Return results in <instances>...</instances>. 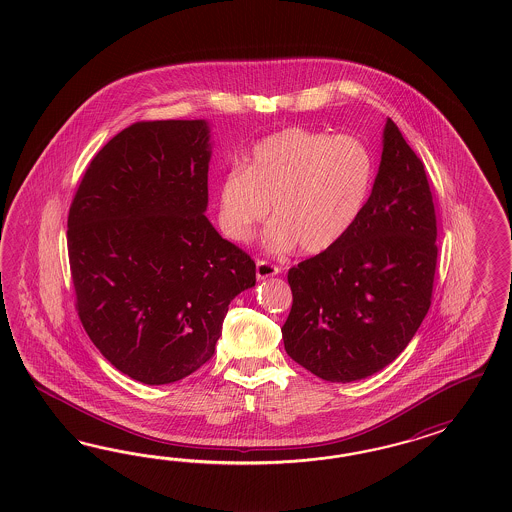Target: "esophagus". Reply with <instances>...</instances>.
Here are the masks:
<instances>
[{
  "label": "esophagus",
  "instance_id": "esophagus-1",
  "mask_svg": "<svg viewBox=\"0 0 512 512\" xmlns=\"http://www.w3.org/2000/svg\"><path fill=\"white\" fill-rule=\"evenodd\" d=\"M279 268L268 261H257V279L274 278L278 276Z\"/></svg>",
  "mask_w": 512,
  "mask_h": 512
}]
</instances>
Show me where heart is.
Masks as SVG:
<instances>
[{
	"instance_id": "heart-1",
	"label": "heart",
	"mask_w": 512,
	"mask_h": 512,
	"mask_svg": "<svg viewBox=\"0 0 512 512\" xmlns=\"http://www.w3.org/2000/svg\"><path fill=\"white\" fill-rule=\"evenodd\" d=\"M373 184V159L353 137H332L300 127L257 142L244 167L227 172L217 187L223 233L248 242L270 212L266 246L304 253L334 248L353 229Z\"/></svg>"
}]
</instances>
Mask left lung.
<instances>
[{"label": "left lung", "instance_id": "1", "mask_svg": "<svg viewBox=\"0 0 512 512\" xmlns=\"http://www.w3.org/2000/svg\"><path fill=\"white\" fill-rule=\"evenodd\" d=\"M437 223L424 165L390 118L372 195L334 248L289 270L287 355L330 383L381 372L432 304Z\"/></svg>", "mask_w": 512, "mask_h": 512}]
</instances>
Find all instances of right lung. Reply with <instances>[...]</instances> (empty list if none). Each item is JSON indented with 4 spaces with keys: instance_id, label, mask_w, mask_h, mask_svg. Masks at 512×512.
Wrapping results in <instances>:
<instances>
[{
    "instance_id": "obj_1",
    "label": "right lung",
    "mask_w": 512,
    "mask_h": 512,
    "mask_svg": "<svg viewBox=\"0 0 512 512\" xmlns=\"http://www.w3.org/2000/svg\"><path fill=\"white\" fill-rule=\"evenodd\" d=\"M210 155L204 120L129 125L93 157L69 208L78 317L144 385L208 362L231 300L255 285L253 259L204 216Z\"/></svg>"
}]
</instances>
